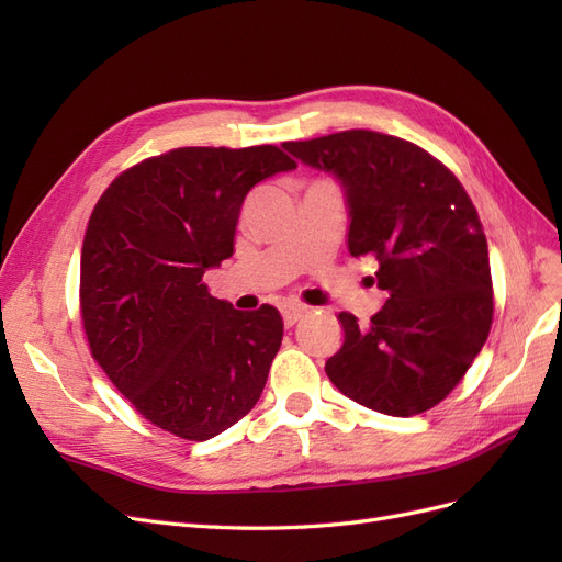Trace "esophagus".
<instances>
[{"mask_svg":"<svg viewBox=\"0 0 562 562\" xmlns=\"http://www.w3.org/2000/svg\"><path fill=\"white\" fill-rule=\"evenodd\" d=\"M281 314H283V323H285V326L291 328V326H295V323H297L304 314H307V310L297 307V304H288V307L281 310Z\"/></svg>","mask_w":562,"mask_h":562,"instance_id":"esophagus-1","label":"esophagus"}]
</instances>
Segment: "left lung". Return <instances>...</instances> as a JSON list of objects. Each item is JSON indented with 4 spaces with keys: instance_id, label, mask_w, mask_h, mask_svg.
<instances>
[{
    "instance_id": "1",
    "label": "left lung",
    "mask_w": 562,
    "mask_h": 562,
    "mask_svg": "<svg viewBox=\"0 0 562 562\" xmlns=\"http://www.w3.org/2000/svg\"><path fill=\"white\" fill-rule=\"evenodd\" d=\"M283 147L342 184L349 252L375 255L389 295L368 328L337 316L345 342L326 361L330 382L391 417L429 411L467 375L495 310L487 239L462 182L429 151L375 131Z\"/></svg>"
}]
</instances>
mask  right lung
Returning a JSON list of instances; mask_svg holds the SVG:
<instances>
[{"mask_svg": "<svg viewBox=\"0 0 562 562\" xmlns=\"http://www.w3.org/2000/svg\"><path fill=\"white\" fill-rule=\"evenodd\" d=\"M297 164L274 145L180 147L119 176L81 246V321L98 366L145 419L209 440L258 403L283 321L211 295L255 184Z\"/></svg>", "mask_w": 562, "mask_h": 562, "instance_id": "obj_1", "label": "right lung"}]
</instances>
